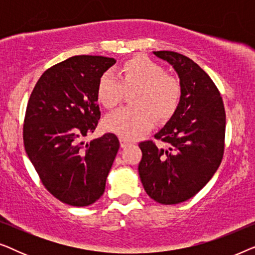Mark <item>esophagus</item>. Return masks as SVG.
Listing matches in <instances>:
<instances>
[{"label":"esophagus","mask_w":255,"mask_h":255,"mask_svg":"<svg viewBox=\"0 0 255 255\" xmlns=\"http://www.w3.org/2000/svg\"><path fill=\"white\" fill-rule=\"evenodd\" d=\"M120 142H121V147H125V146H128L130 144V141L127 140V139L124 138H120Z\"/></svg>","instance_id":"1"}]
</instances>
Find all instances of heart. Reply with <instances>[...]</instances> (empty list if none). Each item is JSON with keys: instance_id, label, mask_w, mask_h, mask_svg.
<instances>
[{"instance_id": "b5f03b06", "label": "heart", "mask_w": 255, "mask_h": 255, "mask_svg": "<svg viewBox=\"0 0 255 255\" xmlns=\"http://www.w3.org/2000/svg\"><path fill=\"white\" fill-rule=\"evenodd\" d=\"M137 89L132 103L134 108H121L104 120L107 131L132 140L151 130L155 120H169L179 107L181 86L165 68L144 55L128 59L117 76L107 72L97 83L96 95L107 109L121 103L125 90Z\"/></svg>"}]
</instances>
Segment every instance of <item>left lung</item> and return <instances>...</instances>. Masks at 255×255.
I'll return each instance as SVG.
<instances>
[{
	"mask_svg": "<svg viewBox=\"0 0 255 255\" xmlns=\"http://www.w3.org/2000/svg\"><path fill=\"white\" fill-rule=\"evenodd\" d=\"M153 54L172 65L180 79L179 107L152 140L139 144L138 172L144 189L161 204H177L195 196L221 165L224 154L225 110L217 87L207 73L176 52Z\"/></svg>",
	"mask_w": 255,
	"mask_h": 255,
	"instance_id": "obj_1",
	"label": "left lung"
}]
</instances>
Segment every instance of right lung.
<instances>
[{"label":"right lung","instance_id":"add662e5","mask_svg":"<svg viewBox=\"0 0 255 255\" xmlns=\"http://www.w3.org/2000/svg\"><path fill=\"white\" fill-rule=\"evenodd\" d=\"M114 58L75 55L43 73L31 93L23 127L25 152L45 188L72 207L102 196L120 148L114 133L90 142L101 118L97 83Z\"/></svg>","mask_w":255,"mask_h":255}]
</instances>
